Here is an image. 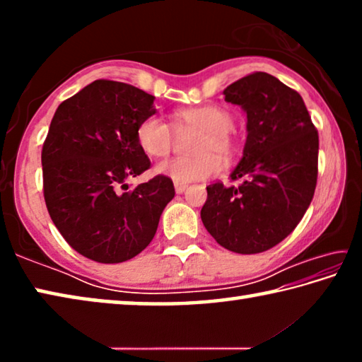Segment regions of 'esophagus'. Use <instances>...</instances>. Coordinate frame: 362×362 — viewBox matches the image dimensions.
Instances as JSON below:
<instances>
[{
	"instance_id": "1",
	"label": "esophagus",
	"mask_w": 362,
	"mask_h": 362,
	"mask_svg": "<svg viewBox=\"0 0 362 362\" xmlns=\"http://www.w3.org/2000/svg\"><path fill=\"white\" fill-rule=\"evenodd\" d=\"M174 187H175V192H177V193H183V192H185V189L188 188L187 183H180V182H175Z\"/></svg>"
}]
</instances>
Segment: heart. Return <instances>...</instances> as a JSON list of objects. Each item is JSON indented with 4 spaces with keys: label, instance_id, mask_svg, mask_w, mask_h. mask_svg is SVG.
I'll return each instance as SVG.
<instances>
[{
    "label": "heart",
    "instance_id": "b5f03b06",
    "mask_svg": "<svg viewBox=\"0 0 362 362\" xmlns=\"http://www.w3.org/2000/svg\"><path fill=\"white\" fill-rule=\"evenodd\" d=\"M235 118L230 110L206 105L180 110L174 115L177 132L199 131L201 136L193 145L192 158H174L158 164L156 170L174 182L187 183L204 180L220 173L223 159H231L236 153V137L233 134ZM175 131L159 116H148L137 127V144L151 158H164L174 150Z\"/></svg>",
    "mask_w": 362,
    "mask_h": 362
}]
</instances>
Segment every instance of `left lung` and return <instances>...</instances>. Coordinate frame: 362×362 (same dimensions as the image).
Instances as JSON below:
<instances>
[{
  "mask_svg": "<svg viewBox=\"0 0 362 362\" xmlns=\"http://www.w3.org/2000/svg\"><path fill=\"white\" fill-rule=\"evenodd\" d=\"M247 113V140L231 180L207 187L206 230L236 254H259L291 235L313 199L320 137L297 90L254 71L223 90Z\"/></svg>",
  "mask_w": 362,
  "mask_h": 362,
  "instance_id": "obj_1",
  "label": "left lung"
}]
</instances>
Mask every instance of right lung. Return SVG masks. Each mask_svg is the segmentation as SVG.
I'll use <instances>...</instances> for the list:
<instances>
[{
    "instance_id": "right-lung-1",
    "label": "right lung",
    "mask_w": 362,
    "mask_h": 362,
    "mask_svg": "<svg viewBox=\"0 0 362 362\" xmlns=\"http://www.w3.org/2000/svg\"><path fill=\"white\" fill-rule=\"evenodd\" d=\"M155 97L131 84L97 79L60 103L42 144V194L70 246L99 263L136 257L155 236L174 198L166 175L127 189L150 169L137 127L156 113Z\"/></svg>"
}]
</instances>
